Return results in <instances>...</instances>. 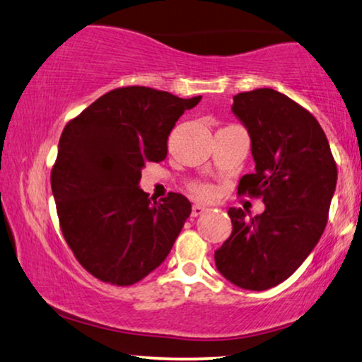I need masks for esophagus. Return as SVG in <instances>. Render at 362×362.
Listing matches in <instances>:
<instances>
[{"label":"esophagus","instance_id":"esophagus-1","mask_svg":"<svg viewBox=\"0 0 362 362\" xmlns=\"http://www.w3.org/2000/svg\"><path fill=\"white\" fill-rule=\"evenodd\" d=\"M203 211H205V206L198 205V203H197V205L192 206V216H200Z\"/></svg>","mask_w":362,"mask_h":362}]
</instances>
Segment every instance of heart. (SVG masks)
I'll return each instance as SVG.
<instances>
[{"mask_svg":"<svg viewBox=\"0 0 362 362\" xmlns=\"http://www.w3.org/2000/svg\"><path fill=\"white\" fill-rule=\"evenodd\" d=\"M197 195L198 197H210L211 195V190L208 187H198L197 188Z\"/></svg>","mask_w":362,"mask_h":362,"instance_id":"b5f03b06","label":"heart"}]
</instances>
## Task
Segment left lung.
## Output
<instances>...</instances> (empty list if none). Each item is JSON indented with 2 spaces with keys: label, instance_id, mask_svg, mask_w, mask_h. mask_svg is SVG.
<instances>
[{
  "label": "left lung",
  "instance_id": "left-lung-1",
  "mask_svg": "<svg viewBox=\"0 0 362 362\" xmlns=\"http://www.w3.org/2000/svg\"><path fill=\"white\" fill-rule=\"evenodd\" d=\"M231 111L249 132L256 162L238 193L261 197L266 210L251 218L241 208L228 210L233 233L215 251V264L238 287L267 290L292 276L318 244L338 170L315 116L281 91H244Z\"/></svg>",
  "mask_w": 362,
  "mask_h": 362
}]
</instances>
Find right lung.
I'll return each mask as SVG.
<instances>
[{
  "label": "right lung",
  "instance_id": "right-lung-1",
  "mask_svg": "<svg viewBox=\"0 0 362 362\" xmlns=\"http://www.w3.org/2000/svg\"><path fill=\"white\" fill-rule=\"evenodd\" d=\"M200 100L124 86L64 128L50 183L65 241L91 276L132 285L169 256L192 205L180 193L149 198L141 170L165 159L177 119Z\"/></svg>",
  "mask_w": 362,
  "mask_h": 362
}]
</instances>
